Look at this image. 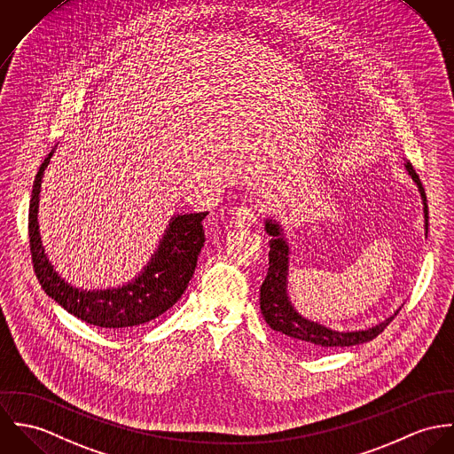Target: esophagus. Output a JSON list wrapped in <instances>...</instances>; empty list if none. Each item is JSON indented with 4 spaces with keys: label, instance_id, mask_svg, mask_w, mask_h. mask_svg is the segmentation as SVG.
<instances>
[{
    "label": "esophagus",
    "instance_id": "1",
    "mask_svg": "<svg viewBox=\"0 0 454 454\" xmlns=\"http://www.w3.org/2000/svg\"><path fill=\"white\" fill-rule=\"evenodd\" d=\"M235 217H237V221H239L240 224L251 226V224H254V223L257 221V217H259V208H257L255 205H242L240 208H237Z\"/></svg>",
    "mask_w": 454,
    "mask_h": 454
}]
</instances>
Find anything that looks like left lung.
Masks as SVG:
<instances>
[{"mask_svg": "<svg viewBox=\"0 0 454 454\" xmlns=\"http://www.w3.org/2000/svg\"><path fill=\"white\" fill-rule=\"evenodd\" d=\"M409 174L412 176L414 183L419 188L421 199L425 203V228L428 230V205H427V195L425 188L419 181V176L412 168L411 163H405ZM266 231L273 237L270 240V262H268V273L266 278L261 286V298H259V306L262 311V317L266 324L273 329L278 331L289 338H293L296 343L301 347H306L309 350H333V348H343V347H353L360 343H367L378 334L385 331V327L397 317V313L385 322L378 324L372 329L367 331H356V333H338L331 331L320 324L309 322L302 318L294 311L291 306L286 287H287V254L289 249L286 242L280 239V228L278 224L266 221Z\"/></svg>", "mask_w": 454, "mask_h": 454, "instance_id": "1", "label": "left lung"}]
</instances>
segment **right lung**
I'll return each mask as SVG.
<instances>
[{
  "label": "right lung",
  "mask_w": 454,
  "mask_h": 454,
  "mask_svg": "<svg viewBox=\"0 0 454 454\" xmlns=\"http://www.w3.org/2000/svg\"><path fill=\"white\" fill-rule=\"evenodd\" d=\"M51 153L53 150L40 165L29 203L31 261L43 291L71 315L102 329H129L143 325L165 313L183 296L193 277L197 259L205 242L202 221L208 212L174 217L152 262L136 278V282L120 289L94 293L78 291L57 277L43 252L38 233L36 214L40 186Z\"/></svg>",
  "instance_id": "obj_1"
}]
</instances>
